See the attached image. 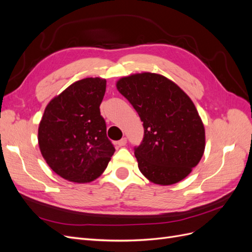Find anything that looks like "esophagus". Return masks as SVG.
<instances>
[{
	"mask_svg": "<svg viewBox=\"0 0 252 252\" xmlns=\"http://www.w3.org/2000/svg\"><path fill=\"white\" fill-rule=\"evenodd\" d=\"M126 143H127V139L126 138H122L120 141L117 142V145H119L120 147H122V146H125Z\"/></svg>",
	"mask_w": 252,
	"mask_h": 252,
	"instance_id": "1",
	"label": "esophagus"
}]
</instances>
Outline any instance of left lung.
I'll list each match as a JSON object with an SVG mask.
<instances>
[{
  "label": "left lung",
  "instance_id": "1",
  "mask_svg": "<svg viewBox=\"0 0 252 252\" xmlns=\"http://www.w3.org/2000/svg\"><path fill=\"white\" fill-rule=\"evenodd\" d=\"M117 88L143 122L144 138L134 148L140 171L158 185L185 179L205 150V129L193 102L177 84L158 73L124 77Z\"/></svg>",
  "mask_w": 252,
  "mask_h": 252
}]
</instances>
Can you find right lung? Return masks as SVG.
Instances as JSON below:
<instances>
[{"label": "right lung", "instance_id": "add662e5", "mask_svg": "<svg viewBox=\"0 0 252 252\" xmlns=\"http://www.w3.org/2000/svg\"><path fill=\"white\" fill-rule=\"evenodd\" d=\"M105 91L106 80L83 79L53 97L45 108L37 132L40 150L50 168L65 180H95L116 151L100 112Z\"/></svg>", "mask_w": 252, "mask_h": 252}]
</instances>
